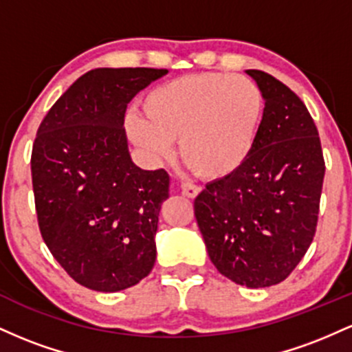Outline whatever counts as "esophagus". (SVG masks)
<instances>
[{"label": "esophagus", "instance_id": "obj_1", "mask_svg": "<svg viewBox=\"0 0 352 352\" xmlns=\"http://www.w3.org/2000/svg\"><path fill=\"white\" fill-rule=\"evenodd\" d=\"M180 188H182V193H184L185 197H188V199H195L201 190L200 187H197V185L190 184V182H184V184L180 185Z\"/></svg>", "mask_w": 352, "mask_h": 352}]
</instances>
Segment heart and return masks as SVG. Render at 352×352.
Returning <instances> with one entry per match:
<instances>
[{"instance_id": "b5f03b06", "label": "heart", "mask_w": 352, "mask_h": 352, "mask_svg": "<svg viewBox=\"0 0 352 352\" xmlns=\"http://www.w3.org/2000/svg\"><path fill=\"white\" fill-rule=\"evenodd\" d=\"M131 112L125 129L153 162L170 157L172 142L192 172L221 179L248 159L263 114L260 87L245 76L193 74L168 80Z\"/></svg>"}]
</instances>
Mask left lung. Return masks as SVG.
I'll return each mask as SVG.
<instances>
[{
	"label": "left lung",
	"instance_id": "8db88e82",
	"mask_svg": "<svg viewBox=\"0 0 352 352\" xmlns=\"http://www.w3.org/2000/svg\"><path fill=\"white\" fill-rule=\"evenodd\" d=\"M265 99L248 159L193 201L212 263L248 288L281 283L308 252L324 179L313 117L288 86L248 69Z\"/></svg>",
	"mask_w": 352,
	"mask_h": 352
}]
</instances>
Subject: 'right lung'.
<instances>
[{
	"instance_id": "1",
	"label": "right lung",
	"mask_w": 352,
	"mask_h": 352,
	"mask_svg": "<svg viewBox=\"0 0 352 352\" xmlns=\"http://www.w3.org/2000/svg\"><path fill=\"white\" fill-rule=\"evenodd\" d=\"M152 67L86 72L50 109L36 134L31 175L44 243L74 281L114 293L152 272L168 173L132 162L127 104L152 80Z\"/></svg>"
}]
</instances>
